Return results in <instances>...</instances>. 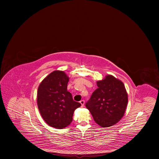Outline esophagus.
I'll return each mask as SVG.
<instances>
[{
    "instance_id": "1",
    "label": "esophagus",
    "mask_w": 159,
    "mask_h": 159,
    "mask_svg": "<svg viewBox=\"0 0 159 159\" xmlns=\"http://www.w3.org/2000/svg\"><path fill=\"white\" fill-rule=\"evenodd\" d=\"M80 103L81 104V106H84L85 102H84V100H81V101H80Z\"/></svg>"
}]
</instances>
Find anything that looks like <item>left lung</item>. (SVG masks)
<instances>
[{"label":"left lung","instance_id":"1","mask_svg":"<svg viewBox=\"0 0 159 159\" xmlns=\"http://www.w3.org/2000/svg\"><path fill=\"white\" fill-rule=\"evenodd\" d=\"M98 88L91 95L86 107L95 122L102 128L117 123L126 111L128 97L123 82L111 75L97 82Z\"/></svg>","mask_w":159,"mask_h":159}]
</instances>
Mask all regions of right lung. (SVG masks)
Segmentation results:
<instances>
[{
    "instance_id": "1",
    "label": "right lung",
    "mask_w": 159,
    "mask_h": 159,
    "mask_svg": "<svg viewBox=\"0 0 159 159\" xmlns=\"http://www.w3.org/2000/svg\"><path fill=\"white\" fill-rule=\"evenodd\" d=\"M69 77L62 71H54L41 82L37 91V105L49 126L62 129L73 120L74 111L81 104L73 101L67 91Z\"/></svg>"
}]
</instances>
